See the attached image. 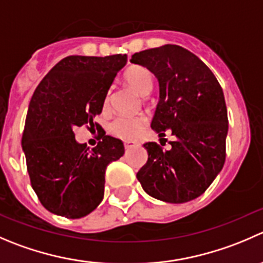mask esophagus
<instances>
[{"mask_svg":"<svg viewBox=\"0 0 263 263\" xmlns=\"http://www.w3.org/2000/svg\"><path fill=\"white\" fill-rule=\"evenodd\" d=\"M132 146H135V142H124V149L126 150L131 149Z\"/></svg>","mask_w":263,"mask_h":263,"instance_id":"1","label":"esophagus"}]
</instances>
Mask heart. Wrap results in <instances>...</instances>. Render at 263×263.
<instances>
[{
  "instance_id": "1",
  "label": "heart",
  "mask_w": 263,
  "mask_h": 263,
  "mask_svg": "<svg viewBox=\"0 0 263 263\" xmlns=\"http://www.w3.org/2000/svg\"><path fill=\"white\" fill-rule=\"evenodd\" d=\"M123 81L129 87L134 88L136 92H139L142 96H146L152 91L153 82H154L152 73L146 68L139 67V65L128 68L124 73ZM103 106L104 110L109 108V95H106L104 99ZM145 124H146V118L144 116L118 117L111 122L109 129L114 136L129 141V140H134L139 136Z\"/></svg>"
}]
</instances>
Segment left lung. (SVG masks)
<instances>
[{
    "label": "left lung",
    "instance_id": "1",
    "mask_svg": "<svg viewBox=\"0 0 263 263\" xmlns=\"http://www.w3.org/2000/svg\"><path fill=\"white\" fill-rule=\"evenodd\" d=\"M159 82V103L152 128L170 129L175 141L163 150L146 142L147 162L136 177L145 193L165 203H186L202 195L221 172L229 121L222 88L210 68L186 48L164 45L132 55Z\"/></svg>",
    "mask_w": 263,
    "mask_h": 263
}]
</instances>
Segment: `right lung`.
Returning a JSON list of instances; mask_svg holds the SVG:
<instances>
[{
    "mask_svg": "<svg viewBox=\"0 0 263 263\" xmlns=\"http://www.w3.org/2000/svg\"><path fill=\"white\" fill-rule=\"evenodd\" d=\"M127 55L68 56L35 88L28 108L23 152L30 183L43 207L67 218L92 212L104 198L105 170L124 154L123 142L101 134L92 150L73 129L93 124ZM98 127V124H96Z\"/></svg>",
    "mask_w": 263,
    "mask_h": 263,
    "instance_id": "1",
    "label": "right lung"
}]
</instances>
